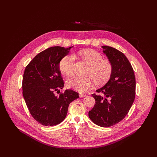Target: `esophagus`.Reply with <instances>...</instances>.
Masks as SVG:
<instances>
[{
	"label": "esophagus",
	"mask_w": 157,
	"mask_h": 157,
	"mask_svg": "<svg viewBox=\"0 0 157 157\" xmlns=\"http://www.w3.org/2000/svg\"><path fill=\"white\" fill-rule=\"evenodd\" d=\"M86 96V94H79V97L80 98H84Z\"/></svg>",
	"instance_id": "esophagus-1"
}]
</instances>
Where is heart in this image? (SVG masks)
<instances>
[{
	"label": "heart",
	"mask_w": 157,
	"mask_h": 157,
	"mask_svg": "<svg viewBox=\"0 0 157 157\" xmlns=\"http://www.w3.org/2000/svg\"><path fill=\"white\" fill-rule=\"evenodd\" d=\"M80 55L90 65L87 75L91 77L98 85L105 83L111 78L113 72L112 63L109 60L103 59V56L98 51L84 50L80 52ZM75 58L69 54L61 59L59 67L61 73L66 77L73 74L74 71ZM67 86L80 92L89 91L93 88V81L91 78H81L75 76L67 81Z\"/></svg>",
	"instance_id": "obj_1"
}]
</instances>
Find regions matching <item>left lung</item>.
I'll use <instances>...</instances> for the list:
<instances>
[{"instance_id": "1", "label": "left lung", "mask_w": 157, "mask_h": 157, "mask_svg": "<svg viewBox=\"0 0 157 157\" xmlns=\"http://www.w3.org/2000/svg\"><path fill=\"white\" fill-rule=\"evenodd\" d=\"M113 65L108 82L92 94L96 101L88 112L89 118L101 127H110L121 121L128 114L136 96V78L132 65L125 55L111 46H103Z\"/></svg>"}]
</instances>
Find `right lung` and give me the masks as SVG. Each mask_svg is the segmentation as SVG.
<instances>
[{"instance_id": "add662e5", "label": "right lung", "mask_w": 157, "mask_h": 157, "mask_svg": "<svg viewBox=\"0 0 157 157\" xmlns=\"http://www.w3.org/2000/svg\"><path fill=\"white\" fill-rule=\"evenodd\" d=\"M71 48L50 47L38 54L25 69L23 96L33 118L44 126H55L62 122L70 103L79 97L78 93L71 89L58 96L54 94L64 86L59 64Z\"/></svg>"}]
</instances>
